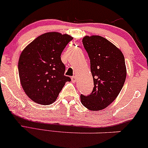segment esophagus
<instances>
[{"mask_svg":"<svg viewBox=\"0 0 148 148\" xmlns=\"http://www.w3.org/2000/svg\"><path fill=\"white\" fill-rule=\"evenodd\" d=\"M71 81L75 83L76 82V77L75 76H73L71 77Z\"/></svg>","mask_w":148,"mask_h":148,"instance_id":"esophagus-1","label":"esophagus"}]
</instances>
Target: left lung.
Segmentation results:
<instances>
[{"instance_id": "8db88e82", "label": "left lung", "mask_w": 148, "mask_h": 148, "mask_svg": "<svg viewBox=\"0 0 148 148\" xmlns=\"http://www.w3.org/2000/svg\"><path fill=\"white\" fill-rule=\"evenodd\" d=\"M82 42L90 60L95 86L90 95H81V102L91 111L102 110L116 99L123 87L125 60L122 51L103 36H86Z\"/></svg>"}]
</instances>
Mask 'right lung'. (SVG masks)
I'll use <instances>...</instances> for the list:
<instances>
[{
    "instance_id": "1",
    "label": "right lung",
    "mask_w": 148,
    "mask_h": 148,
    "mask_svg": "<svg viewBox=\"0 0 148 148\" xmlns=\"http://www.w3.org/2000/svg\"><path fill=\"white\" fill-rule=\"evenodd\" d=\"M73 39L70 35L47 32L36 38L25 47L18 62L19 76L26 95L40 105L53 103L65 83V66L61 53Z\"/></svg>"
}]
</instances>
